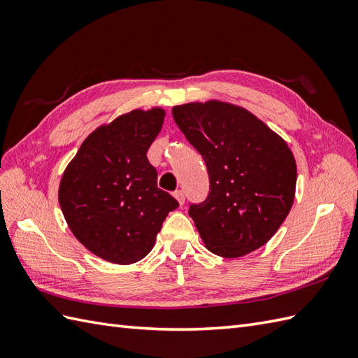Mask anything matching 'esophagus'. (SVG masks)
I'll list each match as a JSON object with an SVG mask.
<instances>
[{
	"instance_id": "obj_1",
	"label": "esophagus",
	"mask_w": 358,
	"mask_h": 358,
	"mask_svg": "<svg viewBox=\"0 0 358 358\" xmlns=\"http://www.w3.org/2000/svg\"><path fill=\"white\" fill-rule=\"evenodd\" d=\"M173 196H175V199H177V201L180 204H185V192L183 191H175Z\"/></svg>"
}]
</instances>
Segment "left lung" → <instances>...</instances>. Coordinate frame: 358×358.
Listing matches in <instances>:
<instances>
[{
  "label": "left lung",
  "mask_w": 358,
  "mask_h": 358,
  "mask_svg": "<svg viewBox=\"0 0 358 358\" xmlns=\"http://www.w3.org/2000/svg\"><path fill=\"white\" fill-rule=\"evenodd\" d=\"M172 115L208 167L206 200L189 206L204 245L226 258L262 248L292 208L291 149L252 113L227 103L175 106Z\"/></svg>",
  "instance_id": "8db88e82"
}]
</instances>
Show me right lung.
<instances>
[{
    "mask_svg": "<svg viewBox=\"0 0 358 358\" xmlns=\"http://www.w3.org/2000/svg\"><path fill=\"white\" fill-rule=\"evenodd\" d=\"M163 120V109L132 110L98 127L63 173L58 200L66 222L81 245L106 262H140L167 214L178 208L158 189L146 155Z\"/></svg>",
    "mask_w": 358,
    "mask_h": 358,
    "instance_id": "add662e5",
    "label": "right lung"
}]
</instances>
